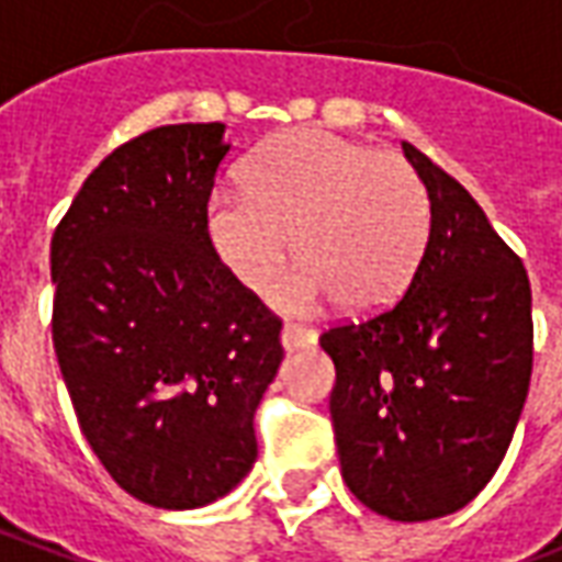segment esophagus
<instances>
[{"instance_id": "obj_1", "label": "esophagus", "mask_w": 562, "mask_h": 562, "mask_svg": "<svg viewBox=\"0 0 562 562\" xmlns=\"http://www.w3.org/2000/svg\"><path fill=\"white\" fill-rule=\"evenodd\" d=\"M316 342V330L306 328V325H297V322H285L282 328V346L292 352V349H306Z\"/></svg>"}]
</instances>
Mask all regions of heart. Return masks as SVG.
<instances>
[{"mask_svg":"<svg viewBox=\"0 0 562 562\" xmlns=\"http://www.w3.org/2000/svg\"><path fill=\"white\" fill-rule=\"evenodd\" d=\"M249 189H213L210 249L249 292H265L292 252L301 265L273 301L310 310L340 297L370 313L413 280L430 201L413 165L322 128L282 132L246 165Z\"/></svg>","mask_w":562,"mask_h":562,"instance_id":"1","label":"heart"}]
</instances>
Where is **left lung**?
<instances>
[{
  "label": "left lung",
  "mask_w": 562,
  "mask_h": 562,
  "mask_svg": "<svg viewBox=\"0 0 562 562\" xmlns=\"http://www.w3.org/2000/svg\"><path fill=\"white\" fill-rule=\"evenodd\" d=\"M430 234L406 292L322 330L337 367L330 422L342 479L391 520L451 515L506 458L532 373V294L515 249L422 149Z\"/></svg>",
  "instance_id": "1"
}]
</instances>
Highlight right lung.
<instances>
[{
    "mask_svg": "<svg viewBox=\"0 0 562 562\" xmlns=\"http://www.w3.org/2000/svg\"><path fill=\"white\" fill-rule=\"evenodd\" d=\"M222 135V123H180L120 144L50 240V328L80 434L156 508L207 506L244 479L282 361V318L204 232Z\"/></svg>",
    "mask_w": 562,
    "mask_h": 562,
    "instance_id": "right-lung-1",
    "label": "right lung"
}]
</instances>
